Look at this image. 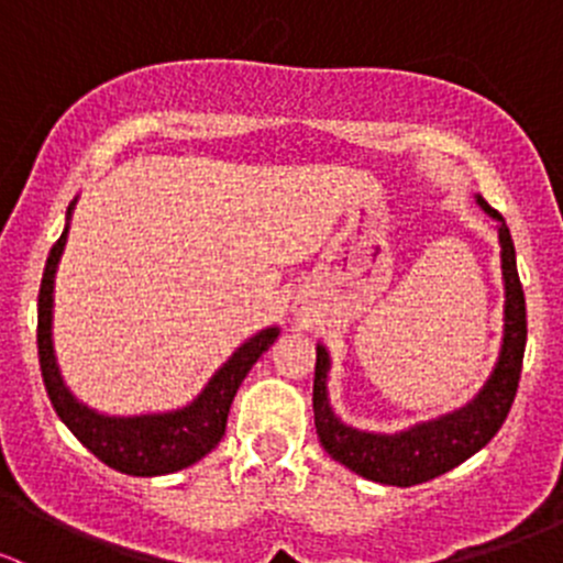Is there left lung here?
Here are the masks:
<instances>
[{
  "mask_svg": "<svg viewBox=\"0 0 563 563\" xmlns=\"http://www.w3.org/2000/svg\"><path fill=\"white\" fill-rule=\"evenodd\" d=\"M476 203L487 218L498 223V245H501V277H504V338L501 351L485 387L465 406L450 413L417 422L397 433H371L345 424L329 402V360L327 345H316V382H313V413L316 433L329 457L343 463L354 474L382 485L411 487L446 474L455 465L482 450L507 419L518 391L520 371L526 351V297L518 277L512 234L501 214L482 196Z\"/></svg>",
  "mask_w": 563,
  "mask_h": 563,
  "instance_id": "1",
  "label": "left lung"
}]
</instances>
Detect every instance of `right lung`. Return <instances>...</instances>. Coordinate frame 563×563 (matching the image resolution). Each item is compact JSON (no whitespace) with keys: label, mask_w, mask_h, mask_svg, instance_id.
Here are the masks:
<instances>
[{"label":"right lung","mask_w":563,"mask_h":563,"mask_svg":"<svg viewBox=\"0 0 563 563\" xmlns=\"http://www.w3.org/2000/svg\"><path fill=\"white\" fill-rule=\"evenodd\" d=\"M78 198H73L67 207V223L56 245L51 247L45 261L43 283H40L37 297V354L40 371H43L45 391L51 397V406L59 413L62 422L70 428V433L103 460L111 468L130 476H161L187 468L198 463L203 455L220 444L229 422V408L234 402L236 389L245 382L250 367L258 362V356L277 340L280 329L266 327L247 338L223 365L214 371L207 387L198 391L187 406L174 411L157 413H133V417H111L89 408L67 389L62 378L59 365L54 354V338H51V323H54V280L59 269V258L67 245V231H70L73 209Z\"/></svg>","instance_id":"obj_1"}]
</instances>
